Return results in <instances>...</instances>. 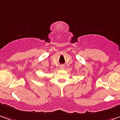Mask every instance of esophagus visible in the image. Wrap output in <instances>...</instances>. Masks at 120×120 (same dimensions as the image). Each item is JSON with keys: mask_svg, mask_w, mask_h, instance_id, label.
<instances>
[{"mask_svg": "<svg viewBox=\"0 0 120 120\" xmlns=\"http://www.w3.org/2000/svg\"><path fill=\"white\" fill-rule=\"evenodd\" d=\"M60 68H61V69H64V68H65V65H60Z\"/></svg>", "mask_w": 120, "mask_h": 120, "instance_id": "1", "label": "esophagus"}]
</instances>
